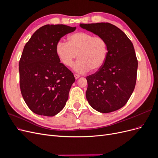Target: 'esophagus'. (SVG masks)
<instances>
[{
  "instance_id": "esophagus-1",
  "label": "esophagus",
  "mask_w": 158,
  "mask_h": 158,
  "mask_svg": "<svg viewBox=\"0 0 158 158\" xmlns=\"http://www.w3.org/2000/svg\"><path fill=\"white\" fill-rule=\"evenodd\" d=\"M74 78H75V79H76V80L78 79V78L80 77V76L79 74H74Z\"/></svg>"
}]
</instances>
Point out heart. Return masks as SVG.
I'll return each instance as SVG.
<instances>
[{"instance_id": "1", "label": "heart", "mask_w": 158, "mask_h": 158, "mask_svg": "<svg viewBox=\"0 0 158 158\" xmlns=\"http://www.w3.org/2000/svg\"><path fill=\"white\" fill-rule=\"evenodd\" d=\"M68 39L69 42L59 41L55 47L56 55L64 66H73L77 54L78 60L73 69L78 73L98 71L106 63L108 45L103 37L80 31L73 33Z\"/></svg>"}]
</instances>
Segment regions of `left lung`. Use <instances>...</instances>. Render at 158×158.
<instances>
[{"label":"left lung","mask_w":158,"mask_h":158,"mask_svg":"<svg viewBox=\"0 0 158 158\" xmlns=\"http://www.w3.org/2000/svg\"><path fill=\"white\" fill-rule=\"evenodd\" d=\"M80 26L103 37L108 45L106 63L95 74L86 77L85 97L98 112L115 111L127 103L135 88L138 60L132 43L111 23H80Z\"/></svg>","instance_id":"1"}]
</instances>
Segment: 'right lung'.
<instances>
[{"label":"right lung","mask_w":158,"mask_h":158,"mask_svg":"<svg viewBox=\"0 0 158 158\" xmlns=\"http://www.w3.org/2000/svg\"><path fill=\"white\" fill-rule=\"evenodd\" d=\"M76 28L63 24L44 26L24 46L19 62L20 89L27 106L35 114L52 117L65 106L75 78L60 63L55 47L62 37Z\"/></svg>","instance_id":"right-lung-1"}]
</instances>
